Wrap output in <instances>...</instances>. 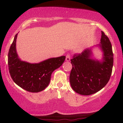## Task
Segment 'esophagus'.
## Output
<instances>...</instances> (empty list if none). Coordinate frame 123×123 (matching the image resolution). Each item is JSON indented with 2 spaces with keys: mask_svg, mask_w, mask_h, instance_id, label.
Returning a JSON list of instances; mask_svg holds the SVG:
<instances>
[{
  "mask_svg": "<svg viewBox=\"0 0 123 123\" xmlns=\"http://www.w3.org/2000/svg\"><path fill=\"white\" fill-rule=\"evenodd\" d=\"M70 59V54H68L67 55H66V60L67 61H69Z\"/></svg>",
  "mask_w": 123,
  "mask_h": 123,
  "instance_id": "obj_1",
  "label": "esophagus"
}]
</instances>
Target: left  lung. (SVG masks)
Returning a JSON list of instances; mask_svg holds the SVG:
<instances>
[{"instance_id": "1", "label": "left lung", "mask_w": 123, "mask_h": 123, "mask_svg": "<svg viewBox=\"0 0 123 123\" xmlns=\"http://www.w3.org/2000/svg\"><path fill=\"white\" fill-rule=\"evenodd\" d=\"M100 41L99 46L104 53L101 61L91 59L92 53L89 49L74 54L70 60L73 66L69 76L70 85L78 94H94L104 88L110 80L113 64L112 45L103 31Z\"/></svg>"}]
</instances>
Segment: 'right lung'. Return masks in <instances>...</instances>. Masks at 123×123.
<instances>
[{
	"label": "right lung",
	"instance_id": "obj_1",
	"mask_svg": "<svg viewBox=\"0 0 123 123\" xmlns=\"http://www.w3.org/2000/svg\"><path fill=\"white\" fill-rule=\"evenodd\" d=\"M17 35L14 36L8 54L10 75L13 81L23 89L30 92H39L48 86L52 73L62 65L66 56L51 58L38 63L22 61L18 58L16 52Z\"/></svg>",
	"mask_w": 123,
	"mask_h": 123
}]
</instances>
